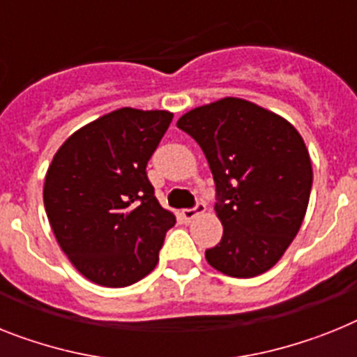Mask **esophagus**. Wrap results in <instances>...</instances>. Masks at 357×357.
<instances>
[{
	"label": "esophagus",
	"mask_w": 357,
	"mask_h": 357,
	"mask_svg": "<svg viewBox=\"0 0 357 357\" xmlns=\"http://www.w3.org/2000/svg\"><path fill=\"white\" fill-rule=\"evenodd\" d=\"M205 212V203H197L194 208H185V211L179 212V215H181V220L185 221V223H188V221H192L196 215L203 214Z\"/></svg>",
	"instance_id": "obj_1"
}]
</instances>
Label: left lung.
<instances>
[{
  "label": "left lung",
  "instance_id": "1",
  "mask_svg": "<svg viewBox=\"0 0 357 357\" xmlns=\"http://www.w3.org/2000/svg\"><path fill=\"white\" fill-rule=\"evenodd\" d=\"M178 128L202 146L215 183L223 238L205 252L232 278H254L280 261L303 223L312 163L303 137L278 114L223 98L183 114Z\"/></svg>",
  "mask_w": 357,
  "mask_h": 357
}]
</instances>
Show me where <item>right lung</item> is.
<instances>
[{
	"instance_id": "obj_1",
	"label": "right lung",
	"mask_w": 357,
	"mask_h": 357,
	"mask_svg": "<svg viewBox=\"0 0 357 357\" xmlns=\"http://www.w3.org/2000/svg\"><path fill=\"white\" fill-rule=\"evenodd\" d=\"M172 112L125 107L72 134L54 154L43 202L59 247L86 280L128 287L154 271L176 215L165 211L146 163Z\"/></svg>"
}]
</instances>
